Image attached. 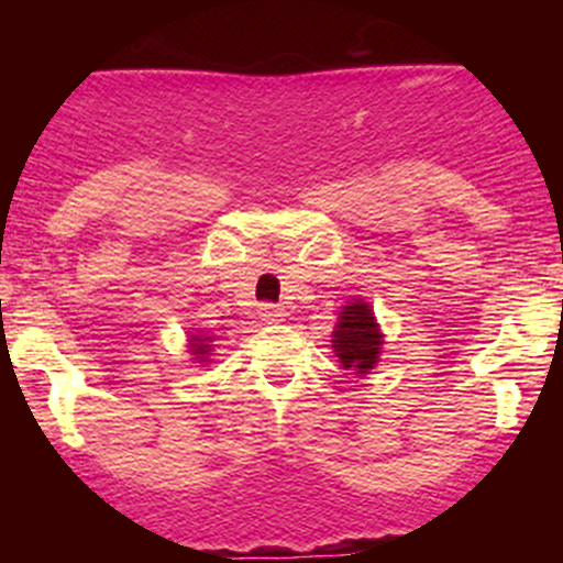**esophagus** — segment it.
<instances>
[{
    "mask_svg": "<svg viewBox=\"0 0 563 563\" xmlns=\"http://www.w3.org/2000/svg\"><path fill=\"white\" fill-rule=\"evenodd\" d=\"M260 318L264 322H280L286 318V309L280 303H260Z\"/></svg>",
    "mask_w": 563,
    "mask_h": 563,
    "instance_id": "esophagus-1",
    "label": "esophagus"
}]
</instances>
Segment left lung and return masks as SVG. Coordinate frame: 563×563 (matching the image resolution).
<instances>
[{"label":"left lung","mask_w":563,"mask_h":563,"mask_svg":"<svg viewBox=\"0 0 563 563\" xmlns=\"http://www.w3.org/2000/svg\"><path fill=\"white\" fill-rule=\"evenodd\" d=\"M380 346H384V333H380L371 303L352 299L341 309V318L333 331V352L341 367L365 376L376 367Z\"/></svg>","instance_id":"left-lung-1"}]
</instances>
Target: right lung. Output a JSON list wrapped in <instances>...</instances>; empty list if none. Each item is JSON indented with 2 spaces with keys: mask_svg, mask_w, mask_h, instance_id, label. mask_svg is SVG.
Instances as JSON below:
<instances>
[{
  "mask_svg": "<svg viewBox=\"0 0 563 563\" xmlns=\"http://www.w3.org/2000/svg\"><path fill=\"white\" fill-rule=\"evenodd\" d=\"M211 341H214V335L209 333H198V335H190V352L196 354L198 363H209V354H211Z\"/></svg>",
  "mask_w": 563,
  "mask_h": 563,
  "instance_id": "right-lung-1",
  "label": "right lung"
}]
</instances>
